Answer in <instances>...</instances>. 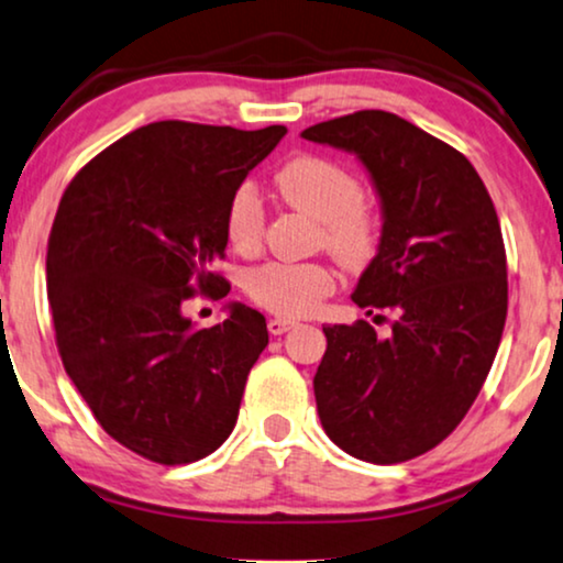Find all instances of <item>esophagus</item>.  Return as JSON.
I'll return each instance as SVG.
<instances>
[{"label":"esophagus","instance_id":"esophagus-1","mask_svg":"<svg viewBox=\"0 0 563 563\" xmlns=\"http://www.w3.org/2000/svg\"><path fill=\"white\" fill-rule=\"evenodd\" d=\"M291 325H295V320H287V318H272V320H268V331H272L274 335L287 333Z\"/></svg>","mask_w":563,"mask_h":563}]
</instances>
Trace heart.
<instances>
[{
  "label": "heart",
  "mask_w": 563,
  "mask_h": 563,
  "mask_svg": "<svg viewBox=\"0 0 563 563\" xmlns=\"http://www.w3.org/2000/svg\"><path fill=\"white\" fill-rule=\"evenodd\" d=\"M276 186L291 207L318 219V243L346 264H362L377 247V214L362 199L360 178L323 155H299L282 165ZM266 230L258 188L240 184L224 207V238L238 253H255ZM247 295L276 316L299 318L316 312L335 289L323 264H266L247 274Z\"/></svg>",
  "instance_id": "1"
}]
</instances>
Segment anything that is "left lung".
<instances>
[{"label": "left lung", "instance_id": "1", "mask_svg": "<svg viewBox=\"0 0 563 563\" xmlns=\"http://www.w3.org/2000/svg\"><path fill=\"white\" fill-rule=\"evenodd\" d=\"M302 136L367 165L385 224L352 299L396 316L388 335L367 320L323 328L320 424L349 455L406 463L455 432L494 364L507 320L499 217L468 157L396 113L356 111Z\"/></svg>", "mask_w": 563, "mask_h": 563}]
</instances>
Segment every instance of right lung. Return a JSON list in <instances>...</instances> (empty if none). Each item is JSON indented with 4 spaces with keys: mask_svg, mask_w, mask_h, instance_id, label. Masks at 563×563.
<instances>
[{
    "mask_svg": "<svg viewBox=\"0 0 563 563\" xmlns=\"http://www.w3.org/2000/svg\"><path fill=\"white\" fill-rule=\"evenodd\" d=\"M287 134L157 121L121 136L58 201L46 282L56 349L98 424L159 465L214 452L235 429L266 318L232 305L194 328L184 305L228 297L224 207Z\"/></svg>",
    "mask_w": 563,
    "mask_h": 563,
    "instance_id": "obj_1",
    "label": "right lung"
}]
</instances>
